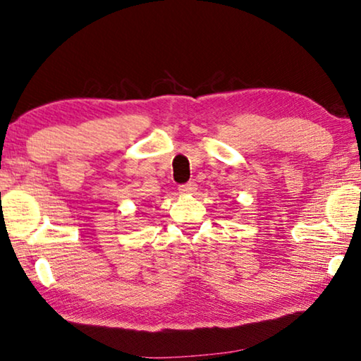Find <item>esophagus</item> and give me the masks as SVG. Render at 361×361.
Here are the masks:
<instances>
[{
	"instance_id": "esophagus-1",
	"label": "esophagus",
	"mask_w": 361,
	"mask_h": 361,
	"mask_svg": "<svg viewBox=\"0 0 361 361\" xmlns=\"http://www.w3.org/2000/svg\"><path fill=\"white\" fill-rule=\"evenodd\" d=\"M196 186H197L196 183H194V181H190V183H186V185H181V186L178 188V190H180V192H181V194H194V191L197 190Z\"/></svg>"
}]
</instances>
